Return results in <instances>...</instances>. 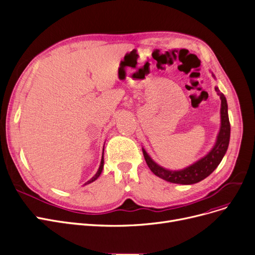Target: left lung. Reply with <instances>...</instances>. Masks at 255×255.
<instances>
[{"label": "left lung", "mask_w": 255, "mask_h": 255, "mask_svg": "<svg viewBox=\"0 0 255 255\" xmlns=\"http://www.w3.org/2000/svg\"><path fill=\"white\" fill-rule=\"evenodd\" d=\"M215 91L220 96L221 99V128L219 135L217 138L216 145L212 149L206 156L198 160L194 164L190 165L180 171H170L161 168L160 165L155 163L145 149H142V154L145 160L148 164L149 169L156 175L159 178L169 181L172 183H179V184H194L199 181L203 180L207 176L212 174L221 160L223 159L224 155L227 151L229 138H230V123L228 119L227 112V101L225 96L219 91L218 87H215Z\"/></svg>", "instance_id": "left-lung-1"}]
</instances>
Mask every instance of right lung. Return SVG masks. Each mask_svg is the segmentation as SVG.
Returning <instances> with one entry per match:
<instances>
[{"instance_id": "obj_1", "label": "right lung", "mask_w": 255, "mask_h": 255, "mask_svg": "<svg viewBox=\"0 0 255 255\" xmlns=\"http://www.w3.org/2000/svg\"><path fill=\"white\" fill-rule=\"evenodd\" d=\"M103 151H104V149H103ZM103 165H104V158H103V156H102V159H101V164H100V168H99V170H98V172L96 173V175L93 177V178L91 179V180H88L85 184H88V183H91V182H93V181H95L99 176H100V174H101V172H102V170H103Z\"/></svg>"}]
</instances>
